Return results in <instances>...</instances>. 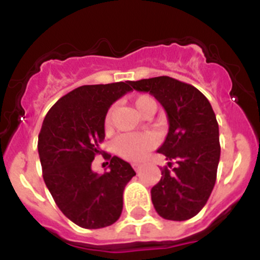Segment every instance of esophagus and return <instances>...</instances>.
<instances>
[{
	"label": "esophagus",
	"mask_w": 260,
	"mask_h": 260,
	"mask_svg": "<svg viewBox=\"0 0 260 260\" xmlns=\"http://www.w3.org/2000/svg\"><path fill=\"white\" fill-rule=\"evenodd\" d=\"M133 168H134L135 172H139V171H141L142 164H137V162H134V164H133Z\"/></svg>",
	"instance_id": "obj_1"
}]
</instances>
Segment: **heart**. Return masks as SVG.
Returning a JSON list of instances; mask_svg holds the SVG:
<instances>
[{
    "instance_id": "b5f03b06",
    "label": "heart",
    "mask_w": 260,
    "mask_h": 260,
    "mask_svg": "<svg viewBox=\"0 0 260 260\" xmlns=\"http://www.w3.org/2000/svg\"><path fill=\"white\" fill-rule=\"evenodd\" d=\"M134 105L142 116L151 109L156 110V102L148 95L135 98ZM112 114L113 110L110 109L105 117L104 125L107 130L112 127ZM155 144L156 138L150 133H132L117 138L114 142V150L121 157L126 158L128 161H141L155 147Z\"/></svg>"
}]
</instances>
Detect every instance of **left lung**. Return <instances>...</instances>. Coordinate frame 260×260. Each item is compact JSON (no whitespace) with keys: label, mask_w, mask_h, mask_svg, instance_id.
Listing matches in <instances>:
<instances>
[{"label":"left lung","mask_w":260,"mask_h":260,"mask_svg":"<svg viewBox=\"0 0 260 260\" xmlns=\"http://www.w3.org/2000/svg\"><path fill=\"white\" fill-rule=\"evenodd\" d=\"M130 86L150 92L164 107L169 122L157 150L169 162L151 189L153 207L162 219H191L207 203L216 182L220 142L212 107L198 88L171 77L141 79Z\"/></svg>","instance_id":"obj_1"}]
</instances>
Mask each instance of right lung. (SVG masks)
<instances>
[{
  "mask_svg": "<svg viewBox=\"0 0 260 260\" xmlns=\"http://www.w3.org/2000/svg\"><path fill=\"white\" fill-rule=\"evenodd\" d=\"M128 91V80L78 87L50 108L41 126L38 150L44 182L62 213L82 228L114 224L122 212L125 186L135 176L128 162L108 153L109 172L91 169L102 153L108 109Z\"/></svg>",
  "mask_w": 260,
  "mask_h": 260,
  "instance_id": "1",
  "label": "right lung"
}]
</instances>
